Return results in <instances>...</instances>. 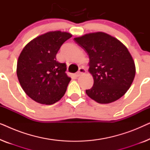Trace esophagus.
Segmentation results:
<instances>
[{
  "mask_svg": "<svg viewBox=\"0 0 150 150\" xmlns=\"http://www.w3.org/2000/svg\"><path fill=\"white\" fill-rule=\"evenodd\" d=\"M85 72H86V71H85V69L83 68V67H80L79 68V71H78V72L76 74V76L78 77V76H81V74H85Z\"/></svg>",
  "mask_w": 150,
  "mask_h": 150,
  "instance_id": "34e87169",
  "label": "esophagus"
}]
</instances>
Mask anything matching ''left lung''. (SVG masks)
Here are the masks:
<instances>
[{
  "instance_id": "left-lung-1",
  "label": "left lung",
  "mask_w": 150,
  "mask_h": 150,
  "mask_svg": "<svg viewBox=\"0 0 150 150\" xmlns=\"http://www.w3.org/2000/svg\"><path fill=\"white\" fill-rule=\"evenodd\" d=\"M89 55V71L93 85L86 93L100 104H108L122 97L134 79L136 68L130 53L120 41L102 32L74 38Z\"/></svg>"
}]
</instances>
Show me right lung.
I'll return each mask as SVG.
<instances>
[{
    "instance_id": "right-lung-1",
    "label": "right lung",
    "mask_w": 150,
    "mask_h": 150,
    "mask_svg": "<svg viewBox=\"0 0 150 150\" xmlns=\"http://www.w3.org/2000/svg\"><path fill=\"white\" fill-rule=\"evenodd\" d=\"M71 35L52 31L37 37L26 45L17 63V76L26 95L38 103L54 104L64 96L71 78L66 64L57 61L61 46Z\"/></svg>"
}]
</instances>
